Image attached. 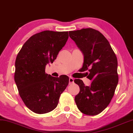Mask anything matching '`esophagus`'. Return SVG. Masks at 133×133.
<instances>
[{
	"label": "esophagus",
	"mask_w": 133,
	"mask_h": 133,
	"mask_svg": "<svg viewBox=\"0 0 133 133\" xmlns=\"http://www.w3.org/2000/svg\"><path fill=\"white\" fill-rule=\"evenodd\" d=\"M74 82V79L72 78H69V84H72Z\"/></svg>",
	"instance_id": "esophagus-1"
}]
</instances>
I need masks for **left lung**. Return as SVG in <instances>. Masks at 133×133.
<instances>
[{"label": "left lung", "mask_w": 133, "mask_h": 133, "mask_svg": "<svg viewBox=\"0 0 133 133\" xmlns=\"http://www.w3.org/2000/svg\"><path fill=\"white\" fill-rule=\"evenodd\" d=\"M84 55L81 72H87L92 81L85 86L81 79H75L80 91L75 97L76 106L83 114L96 115L106 109L114 96L118 83V61L109 41L100 31L82 29L69 32Z\"/></svg>", "instance_id": "8db88e82"}]
</instances>
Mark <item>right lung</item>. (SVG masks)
Instances as JSON below:
<instances>
[{
  "mask_svg": "<svg viewBox=\"0 0 133 133\" xmlns=\"http://www.w3.org/2000/svg\"><path fill=\"white\" fill-rule=\"evenodd\" d=\"M68 38V31H41L30 37L17 55L15 84L25 106L36 114L54 110L68 85L66 75L56 78L45 73V67L54 62Z\"/></svg>",
  "mask_w": 133,
  "mask_h": 133,
  "instance_id": "add662e5",
  "label": "right lung"
}]
</instances>
